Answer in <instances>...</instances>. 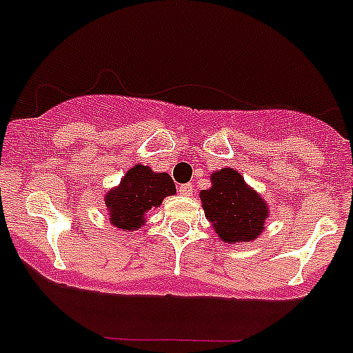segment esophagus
I'll list each match as a JSON object with an SVG mask.
<instances>
[{"instance_id":"34e87169","label":"esophagus","mask_w":353,"mask_h":353,"mask_svg":"<svg viewBox=\"0 0 353 353\" xmlns=\"http://www.w3.org/2000/svg\"><path fill=\"white\" fill-rule=\"evenodd\" d=\"M179 193L183 196H192L193 184H183V186H179Z\"/></svg>"}]
</instances>
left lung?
Returning <instances> with one entry per match:
<instances>
[{
    "instance_id": "obj_1",
    "label": "left lung",
    "mask_w": 353,
    "mask_h": 353,
    "mask_svg": "<svg viewBox=\"0 0 353 353\" xmlns=\"http://www.w3.org/2000/svg\"><path fill=\"white\" fill-rule=\"evenodd\" d=\"M200 202L216 235L228 245L252 242L265 232L270 205L232 167L210 174V188L200 192Z\"/></svg>"
}]
</instances>
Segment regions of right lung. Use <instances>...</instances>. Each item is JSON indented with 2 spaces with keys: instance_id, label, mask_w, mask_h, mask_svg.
<instances>
[{
  "instance_id": "obj_1",
  "label": "right lung",
  "mask_w": 353,
  "mask_h": 353,
  "mask_svg": "<svg viewBox=\"0 0 353 353\" xmlns=\"http://www.w3.org/2000/svg\"><path fill=\"white\" fill-rule=\"evenodd\" d=\"M170 195H176V184L169 174L154 172L141 163L130 167L120 184L104 195L111 226L121 232H137L148 221V212Z\"/></svg>"
}]
</instances>
